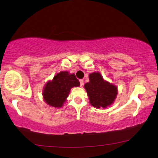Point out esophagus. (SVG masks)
<instances>
[{
  "label": "esophagus",
  "mask_w": 158,
  "mask_h": 158,
  "mask_svg": "<svg viewBox=\"0 0 158 158\" xmlns=\"http://www.w3.org/2000/svg\"><path fill=\"white\" fill-rule=\"evenodd\" d=\"M79 82H80V86H83V85H84V80L80 79L79 80Z\"/></svg>",
  "instance_id": "34e87169"
}]
</instances>
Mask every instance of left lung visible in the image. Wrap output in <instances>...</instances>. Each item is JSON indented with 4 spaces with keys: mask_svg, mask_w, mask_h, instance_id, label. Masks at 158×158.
<instances>
[{
    "mask_svg": "<svg viewBox=\"0 0 158 158\" xmlns=\"http://www.w3.org/2000/svg\"><path fill=\"white\" fill-rule=\"evenodd\" d=\"M89 83L85 84L90 102L97 108L106 107L114 101L117 94V87L105 81L98 72L90 74Z\"/></svg>",
    "mask_w": 158,
    "mask_h": 158,
    "instance_id": "obj_1",
    "label": "left lung"
}]
</instances>
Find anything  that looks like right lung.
I'll return each instance as SVG.
<instances>
[{
	"instance_id": "add662e5",
	"label": "right lung",
	"mask_w": 158,
	"mask_h": 158,
	"mask_svg": "<svg viewBox=\"0 0 158 158\" xmlns=\"http://www.w3.org/2000/svg\"><path fill=\"white\" fill-rule=\"evenodd\" d=\"M79 85L75 74H69L68 72H61L57 74L51 81L46 84L43 93L44 98L49 106L60 107L68 97L70 89Z\"/></svg>"
}]
</instances>
